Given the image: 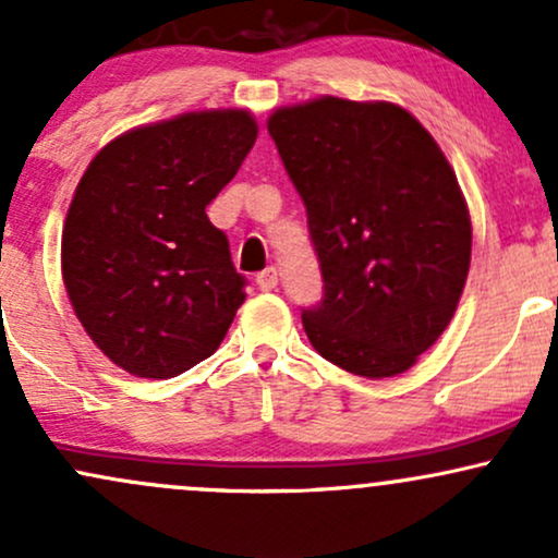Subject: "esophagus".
<instances>
[{
    "instance_id": "esophagus-1",
    "label": "esophagus",
    "mask_w": 558,
    "mask_h": 558,
    "mask_svg": "<svg viewBox=\"0 0 558 558\" xmlns=\"http://www.w3.org/2000/svg\"><path fill=\"white\" fill-rule=\"evenodd\" d=\"M257 286L262 288V291H275V288H278V270H275V267L262 270L257 275Z\"/></svg>"
}]
</instances>
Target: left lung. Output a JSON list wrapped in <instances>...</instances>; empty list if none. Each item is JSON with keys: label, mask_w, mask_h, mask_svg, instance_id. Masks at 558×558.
Listing matches in <instances>:
<instances>
[{"label": "left lung", "mask_w": 558, "mask_h": 558, "mask_svg": "<svg viewBox=\"0 0 558 558\" xmlns=\"http://www.w3.org/2000/svg\"><path fill=\"white\" fill-rule=\"evenodd\" d=\"M304 198L325 299L306 338L351 375L407 373L448 328L472 259L457 172L393 101L317 96L267 118Z\"/></svg>", "instance_id": "8db88e82"}]
</instances>
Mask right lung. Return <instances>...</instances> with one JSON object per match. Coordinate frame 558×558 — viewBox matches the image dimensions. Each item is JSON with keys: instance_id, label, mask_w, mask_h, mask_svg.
Instances as JSON below:
<instances>
[{"instance_id": "add662e5", "label": "right lung", "mask_w": 558, "mask_h": 558, "mask_svg": "<svg viewBox=\"0 0 558 558\" xmlns=\"http://www.w3.org/2000/svg\"><path fill=\"white\" fill-rule=\"evenodd\" d=\"M248 110L183 112L96 151L62 226V283L96 349L168 380L213 356L246 299L204 209L257 141Z\"/></svg>"}]
</instances>
